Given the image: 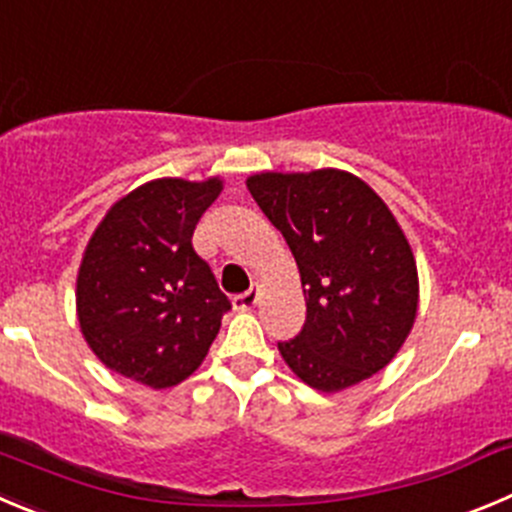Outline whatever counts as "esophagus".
Returning <instances> with one entry per match:
<instances>
[{
    "instance_id": "34e87169",
    "label": "esophagus",
    "mask_w": 512,
    "mask_h": 512,
    "mask_svg": "<svg viewBox=\"0 0 512 512\" xmlns=\"http://www.w3.org/2000/svg\"><path fill=\"white\" fill-rule=\"evenodd\" d=\"M257 300H260V288H250L247 293L237 295L232 303H234V308H237V310H252L257 305Z\"/></svg>"
}]
</instances>
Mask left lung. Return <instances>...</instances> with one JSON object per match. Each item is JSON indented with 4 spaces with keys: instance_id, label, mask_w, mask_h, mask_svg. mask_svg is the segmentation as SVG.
Listing matches in <instances>:
<instances>
[{
    "instance_id": "8db88e82",
    "label": "left lung",
    "mask_w": 512,
    "mask_h": 512,
    "mask_svg": "<svg viewBox=\"0 0 512 512\" xmlns=\"http://www.w3.org/2000/svg\"><path fill=\"white\" fill-rule=\"evenodd\" d=\"M247 189L283 232L305 293V326L278 343L310 389L338 394L391 364L419 310V272L384 199L343 169L260 171Z\"/></svg>"
}]
</instances>
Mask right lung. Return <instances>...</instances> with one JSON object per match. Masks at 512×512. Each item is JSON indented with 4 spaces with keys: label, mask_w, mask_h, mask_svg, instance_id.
<instances>
[{
    "label": "right lung",
    "mask_w": 512,
    "mask_h": 512,
    "mask_svg": "<svg viewBox=\"0 0 512 512\" xmlns=\"http://www.w3.org/2000/svg\"><path fill=\"white\" fill-rule=\"evenodd\" d=\"M222 189V176L151 179L93 229L75 280V313L105 369L171 389L202 366L229 300L191 234Z\"/></svg>",
    "instance_id": "1"
}]
</instances>
